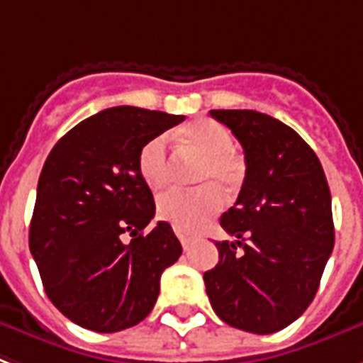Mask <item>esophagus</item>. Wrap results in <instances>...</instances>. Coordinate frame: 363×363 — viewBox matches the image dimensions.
I'll return each instance as SVG.
<instances>
[{"instance_id":"34e87169","label":"esophagus","mask_w":363,"mask_h":363,"mask_svg":"<svg viewBox=\"0 0 363 363\" xmlns=\"http://www.w3.org/2000/svg\"><path fill=\"white\" fill-rule=\"evenodd\" d=\"M177 238H179V242L182 243V247L188 249L190 245L194 243V240H196V236L194 234H190V232H184V230H175Z\"/></svg>"}]
</instances>
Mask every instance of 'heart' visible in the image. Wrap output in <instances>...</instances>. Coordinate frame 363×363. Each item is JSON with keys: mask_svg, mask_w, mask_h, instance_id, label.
Instances as JSON below:
<instances>
[{"mask_svg": "<svg viewBox=\"0 0 363 363\" xmlns=\"http://www.w3.org/2000/svg\"><path fill=\"white\" fill-rule=\"evenodd\" d=\"M175 137L186 154L201 157L196 181L209 184L196 190H171L163 194L156 203V213L175 230L192 232L206 225L225 206V198L215 184L234 192L242 184L245 165L234 152L232 133L218 121L201 118L179 129ZM137 167L150 190L160 192L167 186L171 181L167 138L163 135L150 138L138 152Z\"/></svg>", "mask_w": 363, "mask_h": 363, "instance_id": "b5f03b06", "label": "heart"}]
</instances>
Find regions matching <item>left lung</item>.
<instances>
[{
    "label": "left lung",
    "instance_id": "8db88e82",
    "mask_svg": "<svg viewBox=\"0 0 363 363\" xmlns=\"http://www.w3.org/2000/svg\"><path fill=\"white\" fill-rule=\"evenodd\" d=\"M245 154V179L220 226L217 267L203 274L217 316L268 335L287 328L316 295L335 228L325 173L289 125L255 110H211Z\"/></svg>",
    "mask_w": 363,
    "mask_h": 363
}]
</instances>
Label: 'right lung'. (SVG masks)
<instances>
[{"mask_svg":"<svg viewBox=\"0 0 363 363\" xmlns=\"http://www.w3.org/2000/svg\"><path fill=\"white\" fill-rule=\"evenodd\" d=\"M184 116L106 108L66 133L41 169L30 251L47 297L77 325L114 333L143 322L160 278L181 257L167 223L154 218L152 190L138 173L140 148ZM132 242H123V234Z\"/></svg>","mask_w":363,"mask_h":363,"instance_id":"right-lung-1","label":"right lung"}]
</instances>
